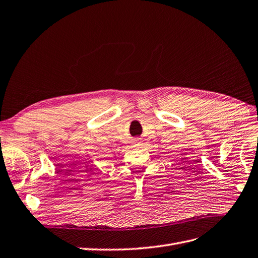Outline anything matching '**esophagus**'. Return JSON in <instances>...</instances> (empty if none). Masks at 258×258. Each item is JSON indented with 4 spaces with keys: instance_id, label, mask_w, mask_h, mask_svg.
Wrapping results in <instances>:
<instances>
[{
    "instance_id": "34e87169",
    "label": "esophagus",
    "mask_w": 258,
    "mask_h": 258,
    "mask_svg": "<svg viewBox=\"0 0 258 258\" xmlns=\"http://www.w3.org/2000/svg\"><path fill=\"white\" fill-rule=\"evenodd\" d=\"M136 146H140V142H138V143L136 144Z\"/></svg>"
}]
</instances>
